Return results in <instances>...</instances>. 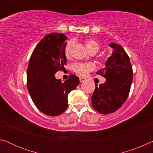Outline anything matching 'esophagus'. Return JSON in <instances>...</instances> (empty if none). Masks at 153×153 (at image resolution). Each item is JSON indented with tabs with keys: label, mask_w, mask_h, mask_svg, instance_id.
I'll list each match as a JSON object with an SVG mask.
<instances>
[{
	"label": "esophagus",
	"mask_w": 153,
	"mask_h": 153,
	"mask_svg": "<svg viewBox=\"0 0 153 153\" xmlns=\"http://www.w3.org/2000/svg\"><path fill=\"white\" fill-rule=\"evenodd\" d=\"M85 79L84 78H83V77H79V82H81V83H83L84 82H85Z\"/></svg>",
	"instance_id": "obj_1"
}]
</instances>
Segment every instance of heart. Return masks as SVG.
<instances>
[{
	"instance_id": "1",
	"label": "heart",
	"mask_w": 153,
	"mask_h": 153,
	"mask_svg": "<svg viewBox=\"0 0 153 153\" xmlns=\"http://www.w3.org/2000/svg\"><path fill=\"white\" fill-rule=\"evenodd\" d=\"M86 48L89 52L95 51L96 53L99 50V44L97 41L92 39L86 40ZM72 46H73V42L72 41H68L66 43L64 48V53L67 57H69L71 55V51ZM95 68V65L92 63H80V62H76L74 63L71 66V69L75 73L79 75V76H84L89 73L90 71L94 70Z\"/></svg>"
}]
</instances>
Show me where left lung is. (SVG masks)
I'll use <instances>...</instances> for the list:
<instances>
[{
  "label": "left lung",
  "instance_id": "1",
  "mask_svg": "<svg viewBox=\"0 0 153 153\" xmlns=\"http://www.w3.org/2000/svg\"><path fill=\"white\" fill-rule=\"evenodd\" d=\"M112 55L105 68L98 71L106 82L97 86L91 97L93 108L100 113L109 114L119 109L128 98L133 78V70L129 56L123 47L115 43L109 45Z\"/></svg>",
  "mask_w": 153,
  "mask_h": 153
}]
</instances>
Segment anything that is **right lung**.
Here are the masks:
<instances>
[{
    "mask_svg": "<svg viewBox=\"0 0 153 153\" xmlns=\"http://www.w3.org/2000/svg\"><path fill=\"white\" fill-rule=\"evenodd\" d=\"M66 39L67 36L60 33L45 36L33 50L27 70V90L33 102L41 112L53 117L67 109L69 93L79 84L74 74L64 82L55 77L58 71L65 69Z\"/></svg>",
    "mask_w": 153,
    "mask_h": 153,
    "instance_id": "obj_1",
    "label": "right lung"
}]
</instances>
